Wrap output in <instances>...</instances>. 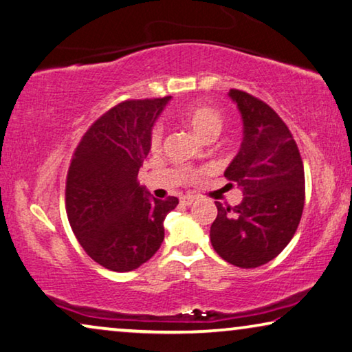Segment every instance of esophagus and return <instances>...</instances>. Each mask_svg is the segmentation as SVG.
<instances>
[{
    "instance_id": "esophagus-1",
    "label": "esophagus",
    "mask_w": 352,
    "mask_h": 352,
    "mask_svg": "<svg viewBox=\"0 0 352 352\" xmlns=\"http://www.w3.org/2000/svg\"><path fill=\"white\" fill-rule=\"evenodd\" d=\"M195 201V197H190V195H184L181 198V203L182 205H186V206H190L192 203Z\"/></svg>"
}]
</instances>
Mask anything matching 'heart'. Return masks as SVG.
I'll use <instances>...</instances> for the list:
<instances>
[{
    "label": "heart",
    "instance_id": "b5f03b06",
    "mask_svg": "<svg viewBox=\"0 0 352 352\" xmlns=\"http://www.w3.org/2000/svg\"><path fill=\"white\" fill-rule=\"evenodd\" d=\"M184 122L193 133L203 141L214 140L222 130V116L211 106H193L184 113ZM162 138V126H154L151 135L152 146H159Z\"/></svg>",
    "mask_w": 352,
    "mask_h": 352
}]
</instances>
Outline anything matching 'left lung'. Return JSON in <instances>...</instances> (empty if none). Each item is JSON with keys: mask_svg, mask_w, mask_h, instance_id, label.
<instances>
[{"mask_svg": "<svg viewBox=\"0 0 352 352\" xmlns=\"http://www.w3.org/2000/svg\"><path fill=\"white\" fill-rule=\"evenodd\" d=\"M243 119V141L223 176L243 192L235 208L216 201L211 244L223 261L256 268L273 261L297 232L305 205L298 147L281 117L256 96L232 89Z\"/></svg>", "mask_w": 352, "mask_h": 352, "instance_id": "left-lung-1", "label": "left lung"}]
</instances>
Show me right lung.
Instances as JSON below:
<instances>
[{
    "label": "right lung",
    "instance_id": "1",
    "mask_svg": "<svg viewBox=\"0 0 352 352\" xmlns=\"http://www.w3.org/2000/svg\"><path fill=\"white\" fill-rule=\"evenodd\" d=\"M171 96L129 100L103 114L76 147L66 177V214L84 251L111 272H131L159 251L176 197L140 186L152 126Z\"/></svg>",
    "mask_w": 352,
    "mask_h": 352
}]
</instances>
